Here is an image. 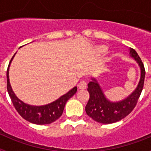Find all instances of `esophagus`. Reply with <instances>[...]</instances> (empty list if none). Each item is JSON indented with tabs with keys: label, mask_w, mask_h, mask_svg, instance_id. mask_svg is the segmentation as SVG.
Returning a JSON list of instances; mask_svg holds the SVG:
<instances>
[{
	"label": "esophagus",
	"mask_w": 151,
	"mask_h": 151,
	"mask_svg": "<svg viewBox=\"0 0 151 151\" xmlns=\"http://www.w3.org/2000/svg\"><path fill=\"white\" fill-rule=\"evenodd\" d=\"M78 86L80 89H85L87 88V82H85V81H82V82H79Z\"/></svg>",
	"instance_id": "esophagus-1"
}]
</instances>
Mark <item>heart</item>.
<instances>
[{
  "instance_id": "obj_1",
  "label": "heart",
  "mask_w": 151,
  "mask_h": 151,
  "mask_svg": "<svg viewBox=\"0 0 151 151\" xmlns=\"http://www.w3.org/2000/svg\"><path fill=\"white\" fill-rule=\"evenodd\" d=\"M101 50H102V51H104L105 48H102V49H101Z\"/></svg>"
}]
</instances>
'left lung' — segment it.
<instances>
[{
  "instance_id": "8db88e82",
  "label": "left lung",
  "mask_w": 151,
  "mask_h": 151,
  "mask_svg": "<svg viewBox=\"0 0 151 151\" xmlns=\"http://www.w3.org/2000/svg\"><path fill=\"white\" fill-rule=\"evenodd\" d=\"M130 54L131 57H132L139 64L141 68V78L137 88L127 98L119 102H110L105 97L101 87L94 78L88 85V91L90 94V97L85 106V111L87 115L96 122L103 124L118 122L129 115L135 107L143 90L145 69L142 60L133 48H130Z\"/></svg>"
}]
</instances>
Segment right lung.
I'll use <instances>...</instances> for the list:
<instances>
[{"label": "right lung", "instance_id": "add662e5", "mask_svg": "<svg viewBox=\"0 0 151 151\" xmlns=\"http://www.w3.org/2000/svg\"><path fill=\"white\" fill-rule=\"evenodd\" d=\"M15 54L10 60L6 70V88L13 106L22 118L32 123L45 125L54 122L61 116L67 101L76 93L77 87L73 88L68 93L60 97L59 99L47 105L35 106L26 104L17 98L12 90L9 81V66Z\"/></svg>", "mask_w": 151, "mask_h": 151}]
</instances>
